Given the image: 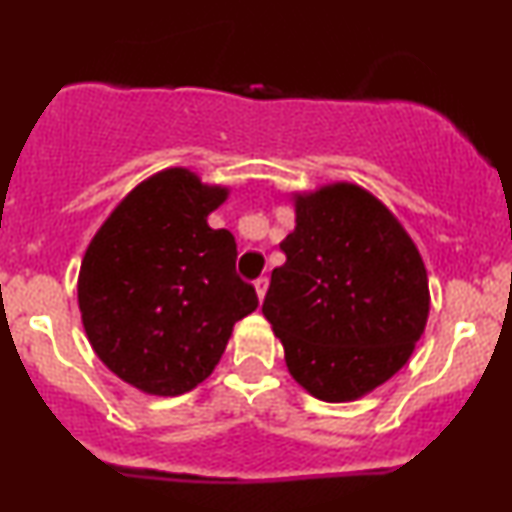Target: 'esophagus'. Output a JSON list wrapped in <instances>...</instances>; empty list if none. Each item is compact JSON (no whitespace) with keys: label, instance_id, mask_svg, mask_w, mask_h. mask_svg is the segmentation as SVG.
Wrapping results in <instances>:
<instances>
[{"label":"esophagus","instance_id":"1","mask_svg":"<svg viewBox=\"0 0 512 512\" xmlns=\"http://www.w3.org/2000/svg\"><path fill=\"white\" fill-rule=\"evenodd\" d=\"M267 286H269V281L264 279V276H260V279H255V291H257V298H260V301H264V293H267Z\"/></svg>","mask_w":512,"mask_h":512}]
</instances>
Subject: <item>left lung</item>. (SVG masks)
I'll return each instance as SVG.
<instances>
[{"label":"left lung","mask_w":512,"mask_h":512,"mask_svg":"<svg viewBox=\"0 0 512 512\" xmlns=\"http://www.w3.org/2000/svg\"><path fill=\"white\" fill-rule=\"evenodd\" d=\"M296 228L281 243L262 313L286 368L322 402H354L397 373L426 330L421 252L373 192L330 182L291 192Z\"/></svg>","instance_id":"left-lung-1"}]
</instances>
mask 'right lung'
Returning <instances> with one entry per match:
<instances>
[{
  "label": "right lung",
  "instance_id": "1",
  "mask_svg": "<svg viewBox=\"0 0 512 512\" xmlns=\"http://www.w3.org/2000/svg\"><path fill=\"white\" fill-rule=\"evenodd\" d=\"M228 195L195 170L163 168L117 202L84 252L76 298L88 344L144 395L195 390L257 308L236 274V238L207 223Z\"/></svg>",
  "mask_w": 512,
  "mask_h": 512
}]
</instances>
